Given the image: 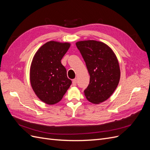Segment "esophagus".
I'll return each instance as SVG.
<instances>
[{
	"label": "esophagus",
	"instance_id": "esophagus-1",
	"mask_svg": "<svg viewBox=\"0 0 150 150\" xmlns=\"http://www.w3.org/2000/svg\"><path fill=\"white\" fill-rule=\"evenodd\" d=\"M77 84V79H74L72 80V86H76Z\"/></svg>",
	"mask_w": 150,
	"mask_h": 150
}]
</instances>
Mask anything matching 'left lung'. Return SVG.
Masks as SVG:
<instances>
[{
  "mask_svg": "<svg viewBox=\"0 0 150 150\" xmlns=\"http://www.w3.org/2000/svg\"><path fill=\"white\" fill-rule=\"evenodd\" d=\"M90 76L84 91L88 100L99 104L110 98L120 82V69L117 59L108 45L94 40L76 43Z\"/></svg>",
  "mask_w": 150,
  "mask_h": 150,
  "instance_id": "8db88e82",
  "label": "left lung"
}]
</instances>
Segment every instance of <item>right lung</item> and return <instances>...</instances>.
Instances as JSON below:
<instances>
[{"mask_svg":"<svg viewBox=\"0 0 150 150\" xmlns=\"http://www.w3.org/2000/svg\"><path fill=\"white\" fill-rule=\"evenodd\" d=\"M68 42L49 41L36 52L30 68V81L39 99L47 104L59 102L72 83L61 59L70 47Z\"/></svg>","mask_w":150,"mask_h":150,"instance_id":"add662e5","label":"right lung"}]
</instances>
